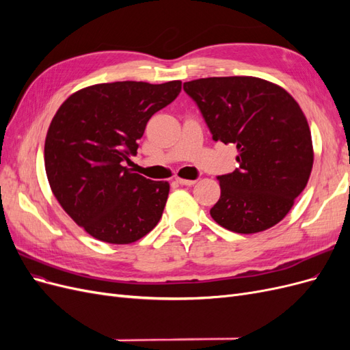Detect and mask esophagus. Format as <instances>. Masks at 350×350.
Here are the masks:
<instances>
[{"instance_id": "1", "label": "esophagus", "mask_w": 350, "mask_h": 350, "mask_svg": "<svg viewBox=\"0 0 350 350\" xmlns=\"http://www.w3.org/2000/svg\"><path fill=\"white\" fill-rule=\"evenodd\" d=\"M176 183L179 185H194L197 181L196 179H184V178H176Z\"/></svg>"}]
</instances>
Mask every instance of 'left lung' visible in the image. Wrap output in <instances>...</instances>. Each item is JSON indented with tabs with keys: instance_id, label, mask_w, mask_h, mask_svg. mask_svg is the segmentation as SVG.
Returning <instances> with one entry per match:
<instances>
[{
	"instance_id": "8db88e82",
	"label": "left lung",
	"mask_w": 350,
	"mask_h": 350,
	"mask_svg": "<svg viewBox=\"0 0 350 350\" xmlns=\"http://www.w3.org/2000/svg\"><path fill=\"white\" fill-rule=\"evenodd\" d=\"M215 142L234 143L232 174L217 176L220 198L210 215L237 234L266 230L289 213L308 183L314 152L299 105L278 84L257 77L184 83Z\"/></svg>"
}]
</instances>
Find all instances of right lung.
<instances>
[{
	"label": "right lung",
	"instance_id": "add662e5",
	"mask_svg": "<svg viewBox=\"0 0 350 350\" xmlns=\"http://www.w3.org/2000/svg\"><path fill=\"white\" fill-rule=\"evenodd\" d=\"M181 81L102 83L61 105L45 140V171L66 213L89 235L131 243L157 225L169 194L166 181L133 174L152 115L174 102Z\"/></svg>",
	"mask_w": 350,
	"mask_h": 350
}]
</instances>
